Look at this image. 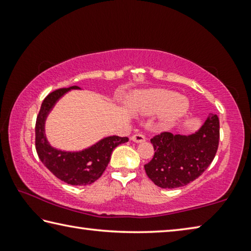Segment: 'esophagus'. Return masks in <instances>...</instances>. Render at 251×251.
Here are the masks:
<instances>
[{
	"mask_svg": "<svg viewBox=\"0 0 251 251\" xmlns=\"http://www.w3.org/2000/svg\"><path fill=\"white\" fill-rule=\"evenodd\" d=\"M130 139L135 143H143V142L146 141V137L143 134H134L130 137Z\"/></svg>",
	"mask_w": 251,
	"mask_h": 251,
	"instance_id": "34e87169",
	"label": "esophagus"
}]
</instances>
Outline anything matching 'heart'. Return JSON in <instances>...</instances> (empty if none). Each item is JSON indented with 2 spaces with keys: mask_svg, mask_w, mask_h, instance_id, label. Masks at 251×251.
<instances>
[{
  "mask_svg": "<svg viewBox=\"0 0 251 251\" xmlns=\"http://www.w3.org/2000/svg\"><path fill=\"white\" fill-rule=\"evenodd\" d=\"M128 107L145 115L160 113L158 126L161 129L173 127L189 109V101L184 96L164 88L135 92L127 100Z\"/></svg>",
  "mask_w": 251,
  "mask_h": 251,
  "instance_id": "b5f03b06",
  "label": "heart"
}]
</instances>
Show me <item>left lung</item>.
Returning a JSON list of instances; mask_svg holds the SVG:
<instances>
[{"mask_svg":"<svg viewBox=\"0 0 251 251\" xmlns=\"http://www.w3.org/2000/svg\"><path fill=\"white\" fill-rule=\"evenodd\" d=\"M151 142L155 154L144 166L150 179L160 188L186 186L201 176L215 158L219 144L218 116L209 114L194 134L166 131Z\"/></svg>","mask_w":251,"mask_h":251,"instance_id":"obj_1","label":"left lung"}]
</instances>
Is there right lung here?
Instances as JSON below:
<instances>
[{
  "label": "right lung",
  "instance_id": "obj_1",
  "mask_svg": "<svg viewBox=\"0 0 251 251\" xmlns=\"http://www.w3.org/2000/svg\"><path fill=\"white\" fill-rule=\"evenodd\" d=\"M80 90L78 86L54 91L42 103L35 125V147L42 163L58 179L74 186H86L96 181L107 167L115 147L128 142L127 137L112 135L101 138L82 151H62L50 145L45 134V122L55 104L67 92Z\"/></svg>",
  "mask_w": 251,
  "mask_h": 251
}]
</instances>
